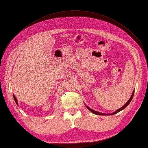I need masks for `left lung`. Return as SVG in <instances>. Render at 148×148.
Segmentation results:
<instances>
[{
    "label": "left lung",
    "instance_id": "obj_1",
    "mask_svg": "<svg viewBox=\"0 0 148 148\" xmlns=\"http://www.w3.org/2000/svg\"><path fill=\"white\" fill-rule=\"evenodd\" d=\"M134 90L133 91V92H132V95H131V98L129 99V100L127 102V103H126L124 106H122L121 108H120V109H118V110H117L116 112H114V113H112V114H103V113H101V112H97V111H95V110H93L91 109L90 108H89L87 106H86V108H87V109H88L89 110H90V111L92 112H93V114H96V115H99V116H103V115H114V114H116L118 113L119 112H120L121 110H123L124 109H125V108L129 105V103L131 102V101L132 99V97H133V96H134Z\"/></svg>",
    "mask_w": 148,
    "mask_h": 148
}]
</instances>
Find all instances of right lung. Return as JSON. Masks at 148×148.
Instances as JSON below:
<instances>
[{
	"label": "right lung",
	"mask_w": 148,
	"mask_h": 148,
	"mask_svg": "<svg viewBox=\"0 0 148 148\" xmlns=\"http://www.w3.org/2000/svg\"><path fill=\"white\" fill-rule=\"evenodd\" d=\"M13 97H14V100H15V102H16V104H17V105L18 106V103H17V99L16 98V97H15V95H13Z\"/></svg>",
	"instance_id": "add662e5"
}]
</instances>
